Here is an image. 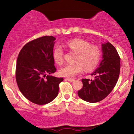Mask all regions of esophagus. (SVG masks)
<instances>
[{
  "label": "esophagus",
  "instance_id": "34e87169",
  "mask_svg": "<svg viewBox=\"0 0 134 134\" xmlns=\"http://www.w3.org/2000/svg\"><path fill=\"white\" fill-rule=\"evenodd\" d=\"M65 80H67V81H70V82H73V81H75L74 79H71V78H65Z\"/></svg>",
  "mask_w": 134,
  "mask_h": 134
}]
</instances>
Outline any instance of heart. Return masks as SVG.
I'll use <instances>...</instances> for the list:
<instances>
[{
  "mask_svg": "<svg viewBox=\"0 0 134 134\" xmlns=\"http://www.w3.org/2000/svg\"><path fill=\"white\" fill-rule=\"evenodd\" d=\"M67 47L72 51L77 53L76 58L77 62L74 64H67L60 69V76L66 77H73L82 73L84 69L91 70L98 65L100 60L101 52L96 46H91L90 43L81 39H74L69 41ZM64 50L62 46L57 45L53 51V58L58 64H62Z\"/></svg>",
  "mask_w": 134,
  "mask_h": 134,
  "instance_id": "heart-1",
  "label": "heart"
}]
</instances>
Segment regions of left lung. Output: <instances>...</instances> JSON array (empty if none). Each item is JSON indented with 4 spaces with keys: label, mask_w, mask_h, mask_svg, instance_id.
Returning <instances> with one entry per match:
<instances>
[{
    "label": "left lung",
    "mask_w": 134,
    "mask_h": 134,
    "mask_svg": "<svg viewBox=\"0 0 134 134\" xmlns=\"http://www.w3.org/2000/svg\"><path fill=\"white\" fill-rule=\"evenodd\" d=\"M102 60L91 74L94 79H82L83 87L78 96L89 103L99 102L105 98L114 88L120 70V58L116 48L109 42L101 44Z\"/></svg>",
    "instance_id": "8db88e82"
}]
</instances>
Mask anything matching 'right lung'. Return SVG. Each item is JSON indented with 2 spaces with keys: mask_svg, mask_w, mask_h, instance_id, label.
Here are the masks:
<instances>
[{
  "mask_svg": "<svg viewBox=\"0 0 134 134\" xmlns=\"http://www.w3.org/2000/svg\"><path fill=\"white\" fill-rule=\"evenodd\" d=\"M55 40L44 36L30 41L21 49L17 60L16 79L20 91L40 105L57 96L59 83L64 80L50 75L56 72L53 58Z\"/></svg>",
  "mask_w": 134,
  "mask_h": 134,
  "instance_id": "right-lung-1",
  "label": "right lung"
}]
</instances>
